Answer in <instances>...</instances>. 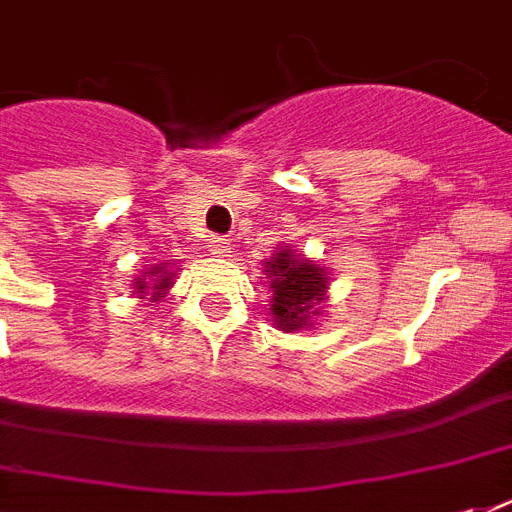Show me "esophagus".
<instances>
[{
  "label": "esophagus",
  "mask_w": 512,
  "mask_h": 512,
  "mask_svg": "<svg viewBox=\"0 0 512 512\" xmlns=\"http://www.w3.org/2000/svg\"><path fill=\"white\" fill-rule=\"evenodd\" d=\"M207 249H209V255L231 257V241L220 239V236H212V239L207 241Z\"/></svg>",
  "instance_id": "34e87169"
}]
</instances>
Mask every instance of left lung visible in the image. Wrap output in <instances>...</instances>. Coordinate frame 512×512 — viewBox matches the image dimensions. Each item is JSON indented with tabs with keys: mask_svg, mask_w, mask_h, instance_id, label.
Instances as JSON below:
<instances>
[{
	"mask_svg": "<svg viewBox=\"0 0 512 512\" xmlns=\"http://www.w3.org/2000/svg\"><path fill=\"white\" fill-rule=\"evenodd\" d=\"M263 273L273 295L271 313L276 327L284 332L313 327V316L321 313V303L327 300V271L287 247L263 263Z\"/></svg>",
	"mask_w": 512,
	"mask_h": 512,
	"instance_id": "1",
	"label": "left lung"
}]
</instances>
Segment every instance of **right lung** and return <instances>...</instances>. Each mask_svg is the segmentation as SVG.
Here are the masks:
<instances>
[{"label": "right lung", "instance_id": "add662e5", "mask_svg": "<svg viewBox=\"0 0 512 512\" xmlns=\"http://www.w3.org/2000/svg\"><path fill=\"white\" fill-rule=\"evenodd\" d=\"M149 281L146 282L145 279ZM175 284V273L167 271V265H154V268H148L146 276H140L135 284H132V289H135V295L143 300V295H148L146 289H151V303H156L159 297L167 295V289Z\"/></svg>", "mask_w": 512, "mask_h": 512}]
</instances>
